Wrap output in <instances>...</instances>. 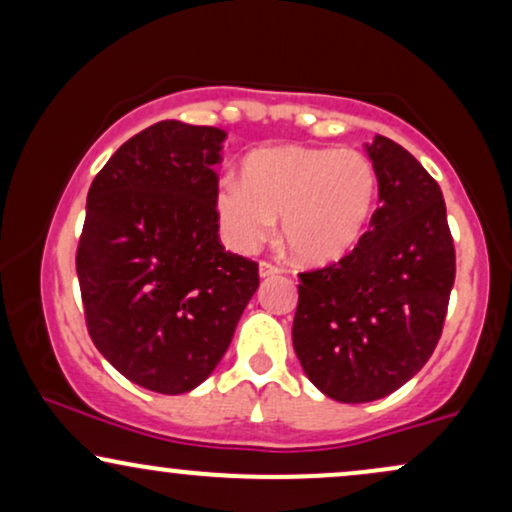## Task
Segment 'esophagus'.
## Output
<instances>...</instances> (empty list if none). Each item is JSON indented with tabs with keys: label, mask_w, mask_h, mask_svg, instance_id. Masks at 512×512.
Instances as JSON below:
<instances>
[{
	"label": "esophagus",
	"mask_w": 512,
	"mask_h": 512,
	"mask_svg": "<svg viewBox=\"0 0 512 512\" xmlns=\"http://www.w3.org/2000/svg\"><path fill=\"white\" fill-rule=\"evenodd\" d=\"M284 269L279 267V264H272V262H260V276L262 279H269V276H276L281 274Z\"/></svg>",
	"instance_id": "34e87169"
}]
</instances>
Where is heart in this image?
I'll return each mask as SVG.
<instances>
[{
  "instance_id": "1",
  "label": "heart",
  "mask_w": 512,
  "mask_h": 512,
  "mask_svg": "<svg viewBox=\"0 0 512 512\" xmlns=\"http://www.w3.org/2000/svg\"><path fill=\"white\" fill-rule=\"evenodd\" d=\"M378 173L361 151L269 146L245 158L238 180L216 192L223 236L240 252L267 240L281 219L286 250L305 264H332L366 236Z\"/></svg>"
}]
</instances>
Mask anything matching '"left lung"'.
<instances>
[{
	"label": "left lung",
	"instance_id": "left-lung-1",
	"mask_svg": "<svg viewBox=\"0 0 512 512\" xmlns=\"http://www.w3.org/2000/svg\"><path fill=\"white\" fill-rule=\"evenodd\" d=\"M380 209L349 255L301 274L293 349L322 395L383 399L414 378L443 332L455 245L438 182L407 149L375 137Z\"/></svg>",
	"mask_w": 512,
	"mask_h": 512
}]
</instances>
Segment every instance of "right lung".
<instances>
[{
    "label": "right lung",
    "mask_w": 512,
    "mask_h": 512,
    "mask_svg": "<svg viewBox=\"0 0 512 512\" xmlns=\"http://www.w3.org/2000/svg\"><path fill=\"white\" fill-rule=\"evenodd\" d=\"M226 132L163 120L110 156L86 197L76 250L93 344L127 380L161 395L214 373L257 264L219 240L216 192Z\"/></svg>",
    "instance_id": "right-lung-1"
}]
</instances>
